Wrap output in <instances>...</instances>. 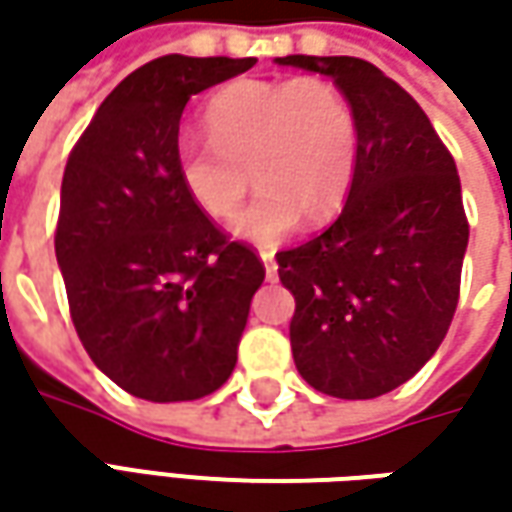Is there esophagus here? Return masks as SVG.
Wrapping results in <instances>:
<instances>
[{"label": "esophagus", "instance_id": "esophagus-1", "mask_svg": "<svg viewBox=\"0 0 512 512\" xmlns=\"http://www.w3.org/2000/svg\"><path fill=\"white\" fill-rule=\"evenodd\" d=\"M259 259H262V265H265L267 282H273V279H276V270H279V265H276V256H273V250H262V253H259Z\"/></svg>", "mask_w": 512, "mask_h": 512}]
</instances>
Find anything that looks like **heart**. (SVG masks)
<instances>
[{
	"mask_svg": "<svg viewBox=\"0 0 512 512\" xmlns=\"http://www.w3.org/2000/svg\"><path fill=\"white\" fill-rule=\"evenodd\" d=\"M205 130L210 142H179L176 179L202 213L227 219L242 205L253 170L262 187L230 225L239 239L273 247L305 219L319 225L342 207L359 156V125L333 82H233L207 102Z\"/></svg>",
	"mask_w": 512,
	"mask_h": 512,
	"instance_id": "b5f03b06",
	"label": "heart"
}]
</instances>
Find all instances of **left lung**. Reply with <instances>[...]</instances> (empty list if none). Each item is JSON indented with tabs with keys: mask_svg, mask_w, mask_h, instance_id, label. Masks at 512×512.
I'll list each match as a JSON object with an SVG mask.
<instances>
[{
	"mask_svg": "<svg viewBox=\"0 0 512 512\" xmlns=\"http://www.w3.org/2000/svg\"><path fill=\"white\" fill-rule=\"evenodd\" d=\"M330 76L356 113L359 156L325 233L276 253L296 299L293 362L336 399H376L416 376L453 322L470 225L456 162L416 99L356 56H279Z\"/></svg>",
	"mask_w": 512,
	"mask_h": 512,
	"instance_id": "8db88e82",
	"label": "left lung"
}]
</instances>
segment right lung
<instances>
[{"label": "right lung", "mask_w": 512, "mask_h": 512, "mask_svg": "<svg viewBox=\"0 0 512 512\" xmlns=\"http://www.w3.org/2000/svg\"><path fill=\"white\" fill-rule=\"evenodd\" d=\"M253 65L159 56L110 90L70 150L56 262L88 356L130 396L193 402L236 367L265 265L190 202L176 148L187 99Z\"/></svg>", "instance_id": "add662e5"}]
</instances>
